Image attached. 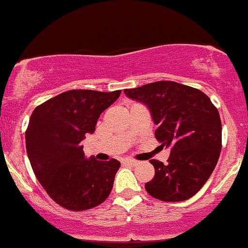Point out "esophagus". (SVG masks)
Instances as JSON below:
<instances>
[{
	"label": "esophagus",
	"instance_id": "esophagus-1",
	"mask_svg": "<svg viewBox=\"0 0 248 248\" xmlns=\"http://www.w3.org/2000/svg\"><path fill=\"white\" fill-rule=\"evenodd\" d=\"M124 163L128 164V165L134 166V165H138V164H139V161H137V160H131V159H125L124 160Z\"/></svg>",
	"mask_w": 248,
	"mask_h": 248
}]
</instances>
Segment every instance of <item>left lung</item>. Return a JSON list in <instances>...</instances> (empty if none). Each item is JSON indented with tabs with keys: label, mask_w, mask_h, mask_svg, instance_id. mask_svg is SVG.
<instances>
[{
	"label": "left lung",
	"mask_w": 248,
	"mask_h": 248,
	"mask_svg": "<svg viewBox=\"0 0 248 248\" xmlns=\"http://www.w3.org/2000/svg\"><path fill=\"white\" fill-rule=\"evenodd\" d=\"M131 99L148 105L157 125L155 138L170 146L168 164L151 160L155 169L145 189L168 202L192 198L209 180L222 148V125L217 108L203 92L171 80L125 89Z\"/></svg>",
	"instance_id": "1"
}]
</instances>
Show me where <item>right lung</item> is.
Segmentation results:
<instances>
[{
	"mask_svg": "<svg viewBox=\"0 0 248 248\" xmlns=\"http://www.w3.org/2000/svg\"><path fill=\"white\" fill-rule=\"evenodd\" d=\"M122 91L72 89L36 107L26 130V149L37 180L49 198L71 211L107 200L120 163L85 159L82 140Z\"/></svg>",
	"mask_w": 248,
	"mask_h": 248,
	"instance_id": "1",
	"label": "right lung"
}]
</instances>
